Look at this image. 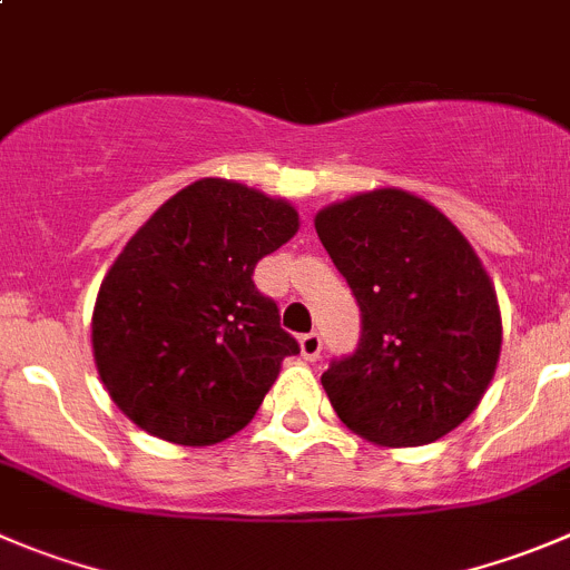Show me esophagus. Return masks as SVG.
Listing matches in <instances>:
<instances>
[{
    "label": "esophagus",
    "mask_w": 570,
    "mask_h": 570,
    "mask_svg": "<svg viewBox=\"0 0 570 570\" xmlns=\"http://www.w3.org/2000/svg\"><path fill=\"white\" fill-rule=\"evenodd\" d=\"M299 350H302V357H305V361H316V357L322 355V338H318V333L302 335Z\"/></svg>",
    "instance_id": "1"
}]
</instances>
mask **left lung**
Segmentation results:
<instances>
[{
  "mask_svg": "<svg viewBox=\"0 0 570 570\" xmlns=\"http://www.w3.org/2000/svg\"><path fill=\"white\" fill-rule=\"evenodd\" d=\"M318 240L361 307V344L322 386L338 420L381 448H416L462 425L501 355V307L468 237L397 187L330 204Z\"/></svg>",
  "mask_w": 570,
  "mask_h": 570,
  "instance_id": "1",
  "label": "left lung"
}]
</instances>
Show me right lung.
I'll use <instances>...</instances> for the list:
<instances>
[{
    "label": "right lung",
    "instance_id": "right-lung-1",
    "mask_svg": "<svg viewBox=\"0 0 570 570\" xmlns=\"http://www.w3.org/2000/svg\"><path fill=\"white\" fill-rule=\"evenodd\" d=\"M299 213L246 184L200 178L126 243L97 291L91 350L117 409L173 444L224 442L252 422L299 352L254 265Z\"/></svg>",
    "mask_w": 570,
    "mask_h": 570
}]
</instances>
